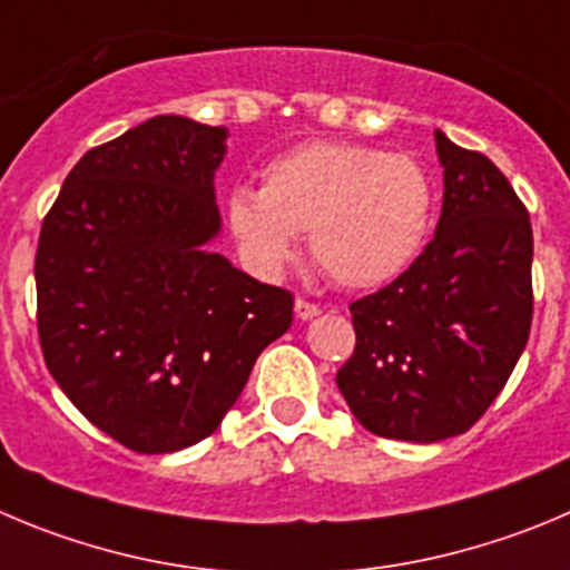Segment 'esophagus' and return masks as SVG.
<instances>
[{
	"mask_svg": "<svg viewBox=\"0 0 570 570\" xmlns=\"http://www.w3.org/2000/svg\"><path fill=\"white\" fill-rule=\"evenodd\" d=\"M295 315L301 317V321H312V317L321 315V306H317V303H312V301H303V297H297Z\"/></svg>",
	"mask_w": 570,
	"mask_h": 570,
	"instance_id": "1",
	"label": "esophagus"
}]
</instances>
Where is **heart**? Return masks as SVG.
<instances>
[{
    "mask_svg": "<svg viewBox=\"0 0 570 570\" xmlns=\"http://www.w3.org/2000/svg\"><path fill=\"white\" fill-rule=\"evenodd\" d=\"M433 202V179L419 159L363 142L312 140L275 157L261 190L233 188L227 225L264 273L284 267L297 233H309L328 278L368 289L416 261Z\"/></svg>",
    "mask_w": 570,
    "mask_h": 570,
    "instance_id": "heart-1",
    "label": "heart"
}]
</instances>
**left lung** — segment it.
Returning a JSON list of instances; mask_svg holds the SVG:
<instances>
[{
    "mask_svg": "<svg viewBox=\"0 0 570 570\" xmlns=\"http://www.w3.org/2000/svg\"><path fill=\"white\" fill-rule=\"evenodd\" d=\"M444 205L405 273L348 306L357 345L337 387L371 433L450 439L487 413L531 332L529 210L501 168L435 131Z\"/></svg>",
    "mask_w": 570,
    "mask_h": 570,
    "instance_id": "8db88e82",
    "label": "left lung"
}]
</instances>
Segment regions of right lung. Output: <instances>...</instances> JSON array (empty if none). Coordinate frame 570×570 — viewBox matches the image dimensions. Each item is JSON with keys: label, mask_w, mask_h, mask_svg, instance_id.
<instances>
[{"label": "right lung", "mask_w": 570, "mask_h": 570, "mask_svg": "<svg viewBox=\"0 0 570 570\" xmlns=\"http://www.w3.org/2000/svg\"><path fill=\"white\" fill-rule=\"evenodd\" d=\"M225 126L157 115L76 163L36 249L41 354L69 402L135 453H177L236 405L292 326V292L205 244Z\"/></svg>", "instance_id": "1"}]
</instances>
